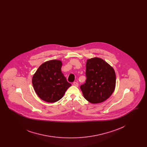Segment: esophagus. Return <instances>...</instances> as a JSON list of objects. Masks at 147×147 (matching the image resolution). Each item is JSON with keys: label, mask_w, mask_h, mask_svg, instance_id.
<instances>
[{"label": "esophagus", "mask_w": 147, "mask_h": 147, "mask_svg": "<svg viewBox=\"0 0 147 147\" xmlns=\"http://www.w3.org/2000/svg\"><path fill=\"white\" fill-rule=\"evenodd\" d=\"M73 84V85H74V86H76L77 87H78V86H79V84L77 82H74Z\"/></svg>", "instance_id": "obj_1"}]
</instances>
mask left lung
Masks as SVG:
<instances>
[{"label": "left lung", "instance_id": "obj_1", "mask_svg": "<svg viewBox=\"0 0 147 147\" xmlns=\"http://www.w3.org/2000/svg\"><path fill=\"white\" fill-rule=\"evenodd\" d=\"M85 83L80 86L84 98L92 104H98L112 95L116 85V74L111 65L101 58L87 60Z\"/></svg>", "mask_w": 147, "mask_h": 147}]
</instances>
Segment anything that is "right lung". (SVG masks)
<instances>
[{
  "label": "right lung",
  "mask_w": 147,
  "mask_h": 147,
  "mask_svg": "<svg viewBox=\"0 0 147 147\" xmlns=\"http://www.w3.org/2000/svg\"><path fill=\"white\" fill-rule=\"evenodd\" d=\"M62 63L51 60L42 64L32 77V85L38 96L48 102H55L62 98L71 86L61 71Z\"/></svg>",
  "instance_id": "add662e5"
}]
</instances>
